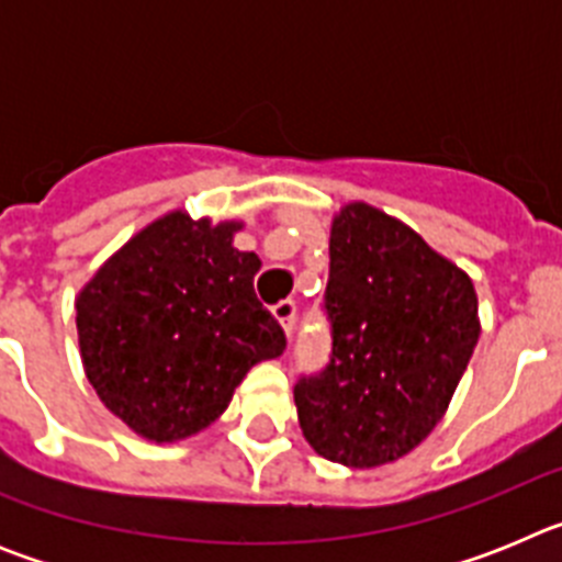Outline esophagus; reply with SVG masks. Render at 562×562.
<instances>
[{"instance_id":"34e87169","label":"esophagus","mask_w":562,"mask_h":562,"mask_svg":"<svg viewBox=\"0 0 562 562\" xmlns=\"http://www.w3.org/2000/svg\"><path fill=\"white\" fill-rule=\"evenodd\" d=\"M272 315H276V321L281 324L284 335L292 337V331H295V315H297L295 301H278V304L272 306Z\"/></svg>"}]
</instances>
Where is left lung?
Returning <instances> with one entry per match:
<instances>
[{"label": "left lung", "mask_w": 562, "mask_h": 562, "mask_svg": "<svg viewBox=\"0 0 562 562\" xmlns=\"http://www.w3.org/2000/svg\"><path fill=\"white\" fill-rule=\"evenodd\" d=\"M331 357L295 382L301 430L317 456L369 470L428 439L479 342V297L464 270L366 202L331 222Z\"/></svg>", "instance_id": "left-lung-1"}]
</instances>
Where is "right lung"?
Instances as JSON below:
<instances>
[{"instance_id":"right-lung-1","label":"right lung","mask_w":562,"mask_h":562,"mask_svg":"<svg viewBox=\"0 0 562 562\" xmlns=\"http://www.w3.org/2000/svg\"><path fill=\"white\" fill-rule=\"evenodd\" d=\"M241 222L171 211L143 227L78 292V346L95 394L134 434L180 441L231 405L247 371L286 349L252 290Z\"/></svg>"}]
</instances>
